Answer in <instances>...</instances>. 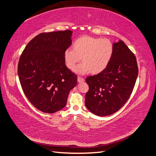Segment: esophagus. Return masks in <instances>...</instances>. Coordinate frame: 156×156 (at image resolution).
Listing matches in <instances>:
<instances>
[{"instance_id":"esophagus-1","label":"esophagus","mask_w":156,"mask_h":156,"mask_svg":"<svg viewBox=\"0 0 156 156\" xmlns=\"http://www.w3.org/2000/svg\"><path fill=\"white\" fill-rule=\"evenodd\" d=\"M77 81H78L79 83L83 82V81H84V79L83 78V77H77Z\"/></svg>"}]
</instances>
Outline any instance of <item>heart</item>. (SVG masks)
<instances>
[{"mask_svg": "<svg viewBox=\"0 0 156 156\" xmlns=\"http://www.w3.org/2000/svg\"><path fill=\"white\" fill-rule=\"evenodd\" d=\"M113 53V45L110 40L85 35L74 41L73 49L68 48L65 51L64 58L67 67L73 69L82 58L83 63L74 69L77 73L98 74L109 65Z\"/></svg>", "mask_w": 156, "mask_h": 156, "instance_id": "1", "label": "heart"}]
</instances>
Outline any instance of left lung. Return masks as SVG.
Returning a JSON list of instances; mask_svg holds the SVG:
<instances>
[{"label": "left lung", "instance_id": "1", "mask_svg": "<svg viewBox=\"0 0 156 156\" xmlns=\"http://www.w3.org/2000/svg\"><path fill=\"white\" fill-rule=\"evenodd\" d=\"M109 65L100 73L85 79L89 91L85 106L98 116L117 112L127 102L132 93L138 75L136 56L123 41L114 43Z\"/></svg>", "mask_w": 156, "mask_h": 156}]
</instances>
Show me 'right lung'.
<instances>
[{"label": "right lung", "instance_id": "1", "mask_svg": "<svg viewBox=\"0 0 156 156\" xmlns=\"http://www.w3.org/2000/svg\"><path fill=\"white\" fill-rule=\"evenodd\" d=\"M72 34L69 30L41 33L27 44L20 57L18 75L23 92L42 112L63 109L77 83V75L66 67L64 58Z\"/></svg>", "mask_w": 156, "mask_h": 156}]
</instances>
